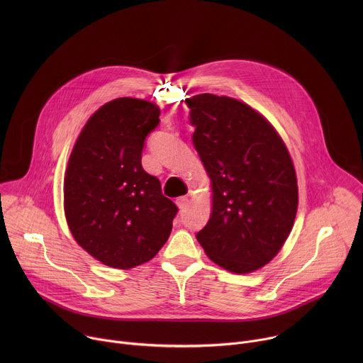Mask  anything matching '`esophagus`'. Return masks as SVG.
Returning a JSON list of instances; mask_svg holds the SVG:
<instances>
[{"instance_id":"esophagus-1","label":"esophagus","mask_w":363,"mask_h":363,"mask_svg":"<svg viewBox=\"0 0 363 363\" xmlns=\"http://www.w3.org/2000/svg\"><path fill=\"white\" fill-rule=\"evenodd\" d=\"M188 203H189L188 196H179V198L177 199V205H178L179 210H185L186 206H188Z\"/></svg>"}]
</instances>
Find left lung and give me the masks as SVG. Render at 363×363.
Returning <instances> with one entry per match:
<instances>
[{
  "mask_svg": "<svg viewBox=\"0 0 363 363\" xmlns=\"http://www.w3.org/2000/svg\"><path fill=\"white\" fill-rule=\"evenodd\" d=\"M185 103L213 188V213L196 240L216 264L251 273L273 260L293 228L298 192L289 150L266 118L237 99L202 93Z\"/></svg>",
  "mask_w": 363,
  "mask_h": 363,
  "instance_id": "left-lung-1",
  "label": "left lung"
}]
</instances>
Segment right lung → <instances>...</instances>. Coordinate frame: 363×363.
I'll use <instances>...</instances> for the list:
<instances>
[{
  "label": "right lung",
  "instance_id": "1",
  "mask_svg": "<svg viewBox=\"0 0 363 363\" xmlns=\"http://www.w3.org/2000/svg\"><path fill=\"white\" fill-rule=\"evenodd\" d=\"M150 101L119 97L86 123L65 177L69 228L96 260L113 269L149 262L167 242L177 205L142 168L146 136L160 125Z\"/></svg>",
  "mask_w": 363,
  "mask_h": 363
}]
</instances>
